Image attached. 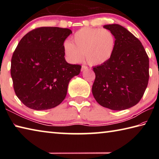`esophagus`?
<instances>
[{"instance_id":"esophagus-1","label":"esophagus","mask_w":159,"mask_h":159,"mask_svg":"<svg viewBox=\"0 0 159 159\" xmlns=\"http://www.w3.org/2000/svg\"><path fill=\"white\" fill-rule=\"evenodd\" d=\"M88 69V66H82V67H81V71H85V70H87Z\"/></svg>"}]
</instances>
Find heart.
I'll list each match as a JSON object with an SVG mask.
<instances>
[{"instance_id":"1","label":"heart","mask_w":159,"mask_h":159,"mask_svg":"<svg viewBox=\"0 0 159 159\" xmlns=\"http://www.w3.org/2000/svg\"><path fill=\"white\" fill-rule=\"evenodd\" d=\"M74 43L66 40L63 49L70 62L79 63L84 58L92 65H102L111 58L116 47V38L106 29L83 27L74 34Z\"/></svg>"}]
</instances>
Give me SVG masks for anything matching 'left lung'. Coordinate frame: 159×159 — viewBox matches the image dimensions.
I'll use <instances>...</instances> for the list:
<instances>
[{
    "label": "left lung",
    "mask_w": 159,
    "mask_h": 159,
    "mask_svg": "<svg viewBox=\"0 0 159 159\" xmlns=\"http://www.w3.org/2000/svg\"><path fill=\"white\" fill-rule=\"evenodd\" d=\"M103 27L114 34L116 47L107 63L93 68V95L101 106L124 110L138 103L149 80V57L138 39L117 24Z\"/></svg>",
    "instance_id": "obj_1"
}]
</instances>
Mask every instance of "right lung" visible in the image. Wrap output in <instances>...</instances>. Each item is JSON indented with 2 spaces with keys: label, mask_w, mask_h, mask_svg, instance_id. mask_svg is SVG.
<instances>
[{
  "label": "right lung",
  "mask_w": 159,
  "mask_h": 159,
  "mask_svg": "<svg viewBox=\"0 0 159 159\" xmlns=\"http://www.w3.org/2000/svg\"><path fill=\"white\" fill-rule=\"evenodd\" d=\"M69 29L40 27L20 40L13 53L10 73L16 95L29 108L47 110L61 104L72 78L81 66L69 64L63 43Z\"/></svg>",
  "instance_id": "obj_1"
}]
</instances>
